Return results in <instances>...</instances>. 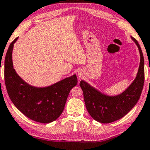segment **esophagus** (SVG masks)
I'll use <instances>...</instances> for the list:
<instances>
[{
    "instance_id": "34e87169",
    "label": "esophagus",
    "mask_w": 150,
    "mask_h": 150,
    "mask_svg": "<svg viewBox=\"0 0 150 150\" xmlns=\"http://www.w3.org/2000/svg\"><path fill=\"white\" fill-rule=\"evenodd\" d=\"M82 76V74H78V76H79L80 78H81Z\"/></svg>"
}]
</instances>
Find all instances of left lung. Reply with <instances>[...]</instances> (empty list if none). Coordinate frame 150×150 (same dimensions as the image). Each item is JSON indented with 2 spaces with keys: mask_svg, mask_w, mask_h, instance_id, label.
<instances>
[{
  "mask_svg": "<svg viewBox=\"0 0 150 150\" xmlns=\"http://www.w3.org/2000/svg\"><path fill=\"white\" fill-rule=\"evenodd\" d=\"M139 50L140 64L137 75L129 87L123 93L115 96L101 94L87 84L80 81L86 109L94 120L102 123H109L119 120L128 113L137 104L144 84V59L137 41L131 37Z\"/></svg>",
  "mask_w": 150,
  "mask_h": 150,
  "instance_id": "8db88e82",
  "label": "left lung"
}]
</instances>
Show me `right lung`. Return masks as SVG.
Returning <instances> with one entry per match:
<instances>
[{"mask_svg": "<svg viewBox=\"0 0 150 150\" xmlns=\"http://www.w3.org/2000/svg\"><path fill=\"white\" fill-rule=\"evenodd\" d=\"M10 44L4 60V82L11 101L31 120L51 123L63 112L70 90L77 84L76 75L46 88H35L25 82L15 71L12 62L14 43Z\"/></svg>", "mask_w": 150, "mask_h": 150, "instance_id": "1", "label": "right lung"}]
</instances>
